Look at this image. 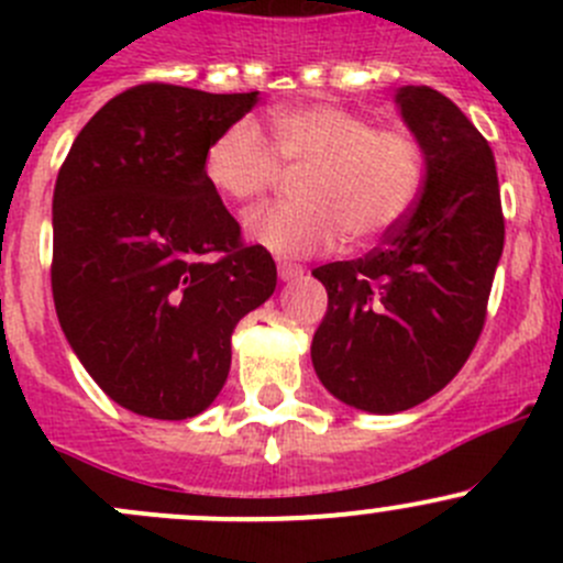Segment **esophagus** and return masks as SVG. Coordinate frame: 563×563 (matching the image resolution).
Wrapping results in <instances>:
<instances>
[{
  "instance_id": "esophagus-1",
  "label": "esophagus",
  "mask_w": 563,
  "mask_h": 563,
  "mask_svg": "<svg viewBox=\"0 0 563 563\" xmlns=\"http://www.w3.org/2000/svg\"><path fill=\"white\" fill-rule=\"evenodd\" d=\"M277 275H280V280H299L305 275V266L291 264V261H280L277 264Z\"/></svg>"
}]
</instances>
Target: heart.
<instances>
[{"label":"heart","mask_w":563,"mask_h":563,"mask_svg":"<svg viewBox=\"0 0 563 563\" xmlns=\"http://www.w3.org/2000/svg\"><path fill=\"white\" fill-rule=\"evenodd\" d=\"M272 141L253 119L220 130L203 152V176L220 198L247 203L264 196L283 166L305 168L297 203L255 209L245 231L277 255H316L371 245L391 234L417 207L424 187V150L406 128H376L332 103L277 108Z\"/></svg>","instance_id":"heart-1"}]
</instances>
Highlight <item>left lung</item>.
I'll list each match as a JSON object with an SVG mask.
<instances>
[{"instance_id":"left-lung-1","label":"left lung","mask_w":563,"mask_h":563,"mask_svg":"<svg viewBox=\"0 0 563 563\" xmlns=\"http://www.w3.org/2000/svg\"><path fill=\"white\" fill-rule=\"evenodd\" d=\"M424 150L417 207L365 258L313 269L327 316L313 367L338 400L397 413L441 391L474 351L504 250L496 161L485 135L430 87L397 92Z\"/></svg>"}]
</instances>
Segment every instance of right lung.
Masks as SVG:
<instances>
[{"mask_svg": "<svg viewBox=\"0 0 563 563\" xmlns=\"http://www.w3.org/2000/svg\"><path fill=\"white\" fill-rule=\"evenodd\" d=\"M258 92L139 84L84 124L54 187L51 288L62 332L111 400L201 413L229 378L231 332L277 286L269 250L203 176L214 135Z\"/></svg>", "mask_w": 563, "mask_h": 563, "instance_id": "1", "label": "right lung"}]
</instances>
